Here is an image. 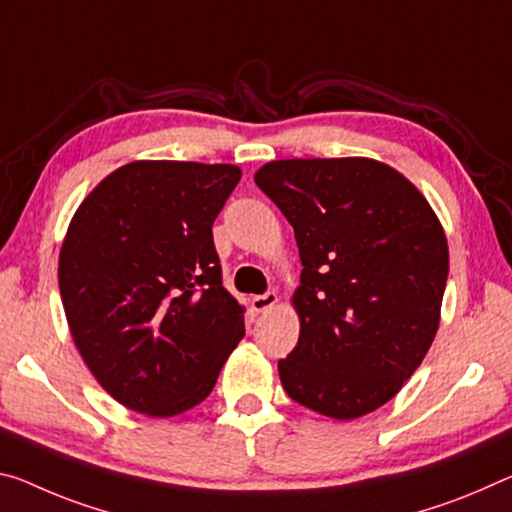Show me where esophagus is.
Returning <instances> with one entry per match:
<instances>
[{
	"label": "esophagus",
	"mask_w": 512,
	"mask_h": 512,
	"mask_svg": "<svg viewBox=\"0 0 512 512\" xmlns=\"http://www.w3.org/2000/svg\"><path fill=\"white\" fill-rule=\"evenodd\" d=\"M275 303H278V294H275V291H266V294L253 298V310L255 312H269L271 307H275Z\"/></svg>",
	"instance_id": "34e87169"
}]
</instances>
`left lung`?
I'll list each match as a JSON object with an SVG mask.
<instances>
[{"label": "left lung", "instance_id": "obj_1", "mask_svg": "<svg viewBox=\"0 0 512 512\" xmlns=\"http://www.w3.org/2000/svg\"><path fill=\"white\" fill-rule=\"evenodd\" d=\"M255 184L294 227L303 264L282 387L319 415H369L415 373L440 326L442 225L415 184L373 159L271 161Z\"/></svg>", "mask_w": 512, "mask_h": 512}]
</instances>
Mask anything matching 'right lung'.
Returning <instances> with one entry per match:
<instances>
[{
  "instance_id": "1",
  "label": "right lung",
  "mask_w": 512,
  "mask_h": 512,
  "mask_svg": "<svg viewBox=\"0 0 512 512\" xmlns=\"http://www.w3.org/2000/svg\"><path fill=\"white\" fill-rule=\"evenodd\" d=\"M239 180L230 164L132 161L72 216L63 310L86 367L129 410L173 417L205 401L246 335L212 234Z\"/></svg>"
}]
</instances>
